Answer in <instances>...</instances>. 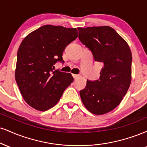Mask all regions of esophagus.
I'll use <instances>...</instances> for the list:
<instances>
[{"mask_svg":"<svg viewBox=\"0 0 147 147\" xmlns=\"http://www.w3.org/2000/svg\"><path fill=\"white\" fill-rule=\"evenodd\" d=\"M79 75H75V74H72V77H74V79H77L79 77Z\"/></svg>","mask_w":147,"mask_h":147,"instance_id":"34e87169","label":"esophagus"}]
</instances>
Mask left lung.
Instances as JSON below:
<instances>
[{"label":"left lung","instance_id":"left-lung-1","mask_svg":"<svg viewBox=\"0 0 147 147\" xmlns=\"http://www.w3.org/2000/svg\"><path fill=\"white\" fill-rule=\"evenodd\" d=\"M79 39L103 67L99 79L87 81L80 96L88 111L96 115L108 113L123 100L131 80V52L128 45L108 26L78 28Z\"/></svg>","mask_w":147,"mask_h":147}]
</instances>
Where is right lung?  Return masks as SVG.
Here are the masks:
<instances>
[{
    "instance_id": "right-lung-1",
    "label": "right lung",
    "mask_w": 147,
    "mask_h": 147,
    "mask_svg": "<svg viewBox=\"0 0 147 147\" xmlns=\"http://www.w3.org/2000/svg\"><path fill=\"white\" fill-rule=\"evenodd\" d=\"M77 36L76 28L47 24L23 40L18 51L15 77L31 107L40 111L53 107L73 81L71 74L54 70V65L63 63V51Z\"/></svg>"
}]
</instances>
